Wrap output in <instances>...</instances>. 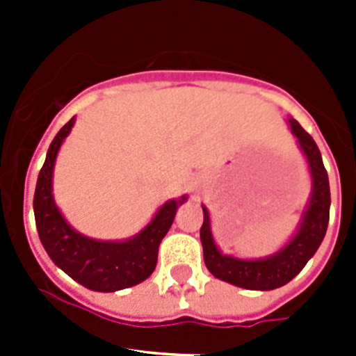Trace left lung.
<instances>
[{
	"mask_svg": "<svg viewBox=\"0 0 356 356\" xmlns=\"http://www.w3.org/2000/svg\"><path fill=\"white\" fill-rule=\"evenodd\" d=\"M288 123L309 164L310 177H312V194L303 212L298 233L293 234L292 240L284 248L270 257L253 260L223 254L212 238L211 216H209L207 207H203L205 216H203L200 236L207 268L218 279L231 282L234 286L245 288V290H275L292 281L293 277L303 270L305 264L314 257L329 225L331 190H329V177L321 161L320 149L314 138L296 120L288 118Z\"/></svg>",
	"mask_w": 356,
	"mask_h": 356,
	"instance_id": "obj_1",
	"label": "left lung"
}]
</instances>
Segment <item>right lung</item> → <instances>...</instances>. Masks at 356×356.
I'll return each instance as SVG.
<instances>
[{
  "label": "right lung",
  "mask_w": 356,
  "mask_h": 356,
  "mask_svg": "<svg viewBox=\"0 0 356 356\" xmlns=\"http://www.w3.org/2000/svg\"><path fill=\"white\" fill-rule=\"evenodd\" d=\"M70 120L47 149L46 162L36 181L35 209L36 229L44 249L55 264L74 281L94 292H116L145 281L156 266L162 238L170 231L179 205L186 201L170 200L156 211L155 218L138 234L122 242H103L77 233L70 225L53 200V168L55 159L74 127Z\"/></svg>",
  "instance_id": "add662e5"
}]
</instances>
